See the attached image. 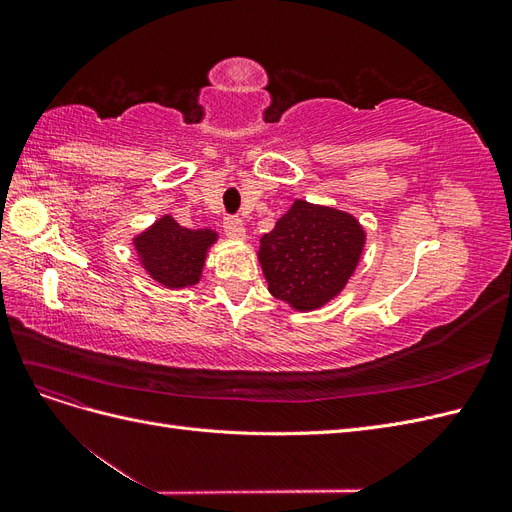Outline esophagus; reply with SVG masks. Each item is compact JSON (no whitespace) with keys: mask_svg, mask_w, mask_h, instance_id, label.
Here are the masks:
<instances>
[{"mask_svg":"<svg viewBox=\"0 0 512 512\" xmlns=\"http://www.w3.org/2000/svg\"><path fill=\"white\" fill-rule=\"evenodd\" d=\"M224 232L230 239H243L245 237V226L241 218H235V215H228L224 220Z\"/></svg>","mask_w":512,"mask_h":512,"instance_id":"esophagus-1","label":"esophagus"}]
</instances>
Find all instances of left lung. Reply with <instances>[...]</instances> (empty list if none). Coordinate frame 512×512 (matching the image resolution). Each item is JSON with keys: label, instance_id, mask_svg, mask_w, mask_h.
<instances>
[{"label": "left lung", "instance_id": "8db88e82", "mask_svg": "<svg viewBox=\"0 0 512 512\" xmlns=\"http://www.w3.org/2000/svg\"><path fill=\"white\" fill-rule=\"evenodd\" d=\"M363 243L365 232L350 213L294 200L260 239L258 258L273 297L309 312L342 292Z\"/></svg>", "mask_w": 512, "mask_h": 512}]
</instances>
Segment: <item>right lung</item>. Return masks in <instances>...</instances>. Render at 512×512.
Instances as JSON below:
<instances>
[{
    "label": "right lung",
    "instance_id": "1",
    "mask_svg": "<svg viewBox=\"0 0 512 512\" xmlns=\"http://www.w3.org/2000/svg\"><path fill=\"white\" fill-rule=\"evenodd\" d=\"M218 235L213 230H190L164 215L143 235L134 239L136 252L153 280L166 288L194 286L205 267L209 245Z\"/></svg>",
    "mask_w": 512,
    "mask_h": 512
}]
</instances>
